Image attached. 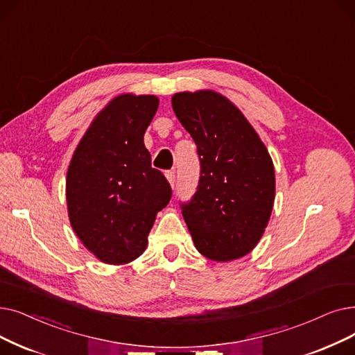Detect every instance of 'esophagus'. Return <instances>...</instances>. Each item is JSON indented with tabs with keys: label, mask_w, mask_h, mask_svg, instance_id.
Masks as SVG:
<instances>
[{
	"label": "esophagus",
	"mask_w": 355,
	"mask_h": 355,
	"mask_svg": "<svg viewBox=\"0 0 355 355\" xmlns=\"http://www.w3.org/2000/svg\"><path fill=\"white\" fill-rule=\"evenodd\" d=\"M165 177L168 178L169 184H171V187L174 189V186H175V171H166Z\"/></svg>",
	"instance_id": "obj_1"
}]
</instances>
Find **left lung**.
<instances>
[{
    "mask_svg": "<svg viewBox=\"0 0 355 355\" xmlns=\"http://www.w3.org/2000/svg\"><path fill=\"white\" fill-rule=\"evenodd\" d=\"M173 109L197 146L198 186L181 203L196 248L213 261L254 250L275 194L270 153L243 114L213 91L178 92Z\"/></svg>",
    "mask_w": 355,
    "mask_h": 355,
    "instance_id": "left-lung-1",
    "label": "left lung"
}]
</instances>
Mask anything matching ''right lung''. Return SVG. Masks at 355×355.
Masks as SVG:
<instances>
[{"label":"right lung","mask_w":355,"mask_h":355,"mask_svg":"<svg viewBox=\"0 0 355 355\" xmlns=\"http://www.w3.org/2000/svg\"><path fill=\"white\" fill-rule=\"evenodd\" d=\"M158 104L153 96L116 97L92 121L69 164L71 226L103 263L119 266L139 257L157 213L171 200V186L152 168L144 144Z\"/></svg>","instance_id":"add662e5"}]
</instances>
